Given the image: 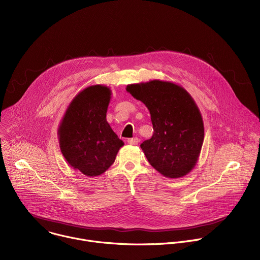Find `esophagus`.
<instances>
[{
    "mask_svg": "<svg viewBox=\"0 0 260 260\" xmlns=\"http://www.w3.org/2000/svg\"><path fill=\"white\" fill-rule=\"evenodd\" d=\"M127 143H128L129 145H138L139 139H138V138H131V139H127Z\"/></svg>",
    "mask_w": 260,
    "mask_h": 260,
    "instance_id": "1",
    "label": "esophagus"
}]
</instances>
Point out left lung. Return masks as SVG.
Returning a JSON list of instances; mask_svg holds the SVG:
<instances>
[{
	"label": "left lung",
	"mask_w": 260,
	"mask_h": 260,
	"mask_svg": "<svg viewBox=\"0 0 260 260\" xmlns=\"http://www.w3.org/2000/svg\"><path fill=\"white\" fill-rule=\"evenodd\" d=\"M126 91L151 114L154 134L141 144L149 163L166 178L189 174L204 140L202 116L191 95L174 82L158 79L128 84Z\"/></svg>",
	"instance_id": "left-lung-1"
}]
</instances>
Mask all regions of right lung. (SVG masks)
<instances>
[{"label": "right lung", "mask_w": 260, "mask_h": 260, "mask_svg": "<svg viewBox=\"0 0 260 260\" xmlns=\"http://www.w3.org/2000/svg\"><path fill=\"white\" fill-rule=\"evenodd\" d=\"M110 98L108 86H89L71 101L60 123L61 152L70 166L84 176L104 174L123 146L106 120Z\"/></svg>", "instance_id": "obj_1"}]
</instances>
